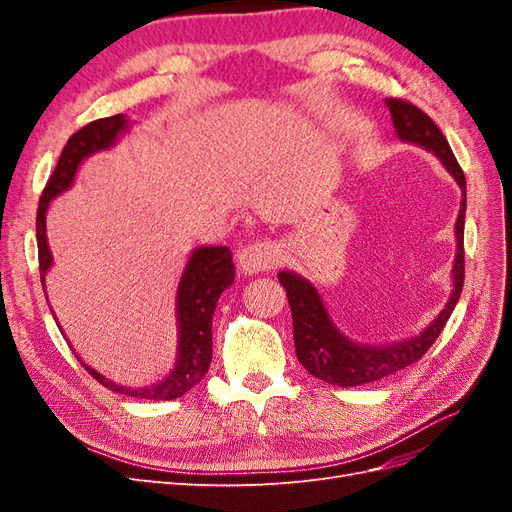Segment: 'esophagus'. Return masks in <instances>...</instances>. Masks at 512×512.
Here are the masks:
<instances>
[{
  "instance_id": "34e87169",
  "label": "esophagus",
  "mask_w": 512,
  "mask_h": 512,
  "mask_svg": "<svg viewBox=\"0 0 512 512\" xmlns=\"http://www.w3.org/2000/svg\"><path fill=\"white\" fill-rule=\"evenodd\" d=\"M239 269L245 275H256L262 271H271L280 262V252L271 241H256L237 254Z\"/></svg>"
}]
</instances>
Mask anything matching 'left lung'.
Listing matches in <instances>:
<instances>
[{
  "instance_id": "8db88e82",
  "label": "left lung",
  "mask_w": 512,
  "mask_h": 512,
  "mask_svg": "<svg viewBox=\"0 0 512 512\" xmlns=\"http://www.w3.org/2000/svg\"><path fill=\"white\" fill-rule=\"evenodd\" d=\"M386 106H389L395 132L401 141L421 145L423 149L433 151V156L442 160L444 168L455 177L461 188L463 198L455 224L457 256L453 265V294L451 299H448L446 307L438 314V318L433 320L421 335L401 339V342L389 346H363L352 342V339H348L335 327L318 290L309 284L305 277L292 271L277 273L280 284L286 288V297L290 303L297 359L309 374L335 386H361L369 382H378L386 376L395 374V371L416 363L418 359H423V354L442 333L446 320L451 318L453 309L461 297L463 277H466V271H463V265H466V258H463V254H466L463 252L466 175H463L461 166L457 164L451 145H448L444 134L427 113L399 98H386Z\"/></svg>"
}]
</instances>
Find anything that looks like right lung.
<instances>
[{"instance_id":"1","label":"right lung","mask_w":512,"mask_h":512,"mask_svg":"<svg viewBox=\"0 0 512 512\" xmlns=\"http://www.w3.org/2000/svg\"><path fill=\"white\" fill-rule=\"evenodd\" d=\"M130 121L126 115H113L98 121L87 123L85 128L74 132L61 151L59 162L53 170L51 179L46 181V188L40 196L38 215H36V239H38V262H40V280L44 288L46 271L53 265V256L46 241V209L51 200L66 192L79 170L81 162L91 153L113 147L117 136L126 132ZM235 282V265L228 247H196L192 252L188 267H185L181 282L177 288V322H179V346H177V363L175 369L162 380L151 386H121L113 380L104 378L96 369L81 363L91 378H96L106 389L136 399H177L188 393L207 374L211 363V320L220 294ZM49 301V299H46ZM53 312V309H51Z\"/></svg>"}]
</instances>
